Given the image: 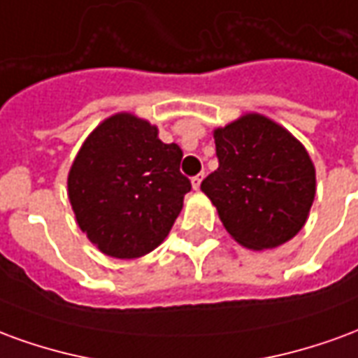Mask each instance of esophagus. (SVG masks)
<instances>
[{
  "instance_id": "34e87169",
  "label": "esophagus",
  "mask_w": 358,
  "mask_h": 358,
  "mask_svg": "<svg viewBox=\"0 0 358 358\" xmlns=\"http://www.w3.org/2000/svg\"><path fill=\"white\" fill-rule=\"evenodd\" d=\"M201 182H203V174L194 176V178H192V186H194V189H199V187H201Z\"/></svg>"
}]
</instances>
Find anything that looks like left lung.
Masks as SVG:
<instances>
[{"label":"left lung","instance_id":"left-lung-1","mask_svg":"<svg viewBox=\"0 0 358 358\" xmlns=\"http://www.w3.org/2000/svg\"><path fill=\"white\" fill-rule=\"evenodd\" d=\"M218 169L201 182L226 232L251 251L284 245L305 226L316 171L305 145L261 113L213 130Z\"/></svg>","mask_w":358,"mask_h":358}]
</instances>
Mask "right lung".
Returning <instances> with one entry per match:
<instances>
[{
	"mask_svg": "<svg viewBox=\"0 0 358 358\" xmlns=\"http://www.w3.org/2000/svg\"><path fill=\"white\" fill-rule=\"evenodd\" d=\"M180 161L182 149L132 113H115L90 132L66 194L76 224L103 255L138 259L163 243L192 189Z\"/></svg>",
	"mask_w": 358,
	"mask_h": 358,
	"instance_id": "right-lung-1",
	"label": "right lung"
}]
</instances>
